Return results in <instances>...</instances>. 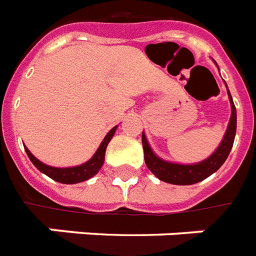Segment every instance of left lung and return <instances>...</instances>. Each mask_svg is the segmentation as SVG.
<instances>
[{"label": "left lung", "mask_w": 256, "mask_h": 256, "mask_svg": "<svg viewBox=\"0 0 256 256\" xmlns=\"http://www.w3.org/2000/svg\"><path fill=\"white\" fill-rule=\"evenodd\" d=\"M228 90V88H227ZM228 98L231 102V118L227 132L224 134L222 144H219V148H216V152L207 158L206 160H203L200 164H170L166 160H162L160 158L152 152V150L148 146L146 136L142 132V146H144V162L146 166L152 174L156 175V178H160V180L168 183H172V184H194L198 183L203 179H206L207 176H210L212 172L218 170L224 160H227V156L230 154L232 144H234L235 132H236V108L232 102V96H231L230 92H228Z\"/></svg>", "instance_id": "1"}]
</instances>
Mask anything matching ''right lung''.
Here are the masks:
<instances>
[{
  "mask_svg": "<svg viewBox=\"0 0 256 256\" xmlns=\"http://www.w3.org/2000/svg\"><path fill=\"white\" fill-rule=\"evenodd\" d=\"M116 130V128H112L110 132H108V136H104V140H102V144L98 148L96 152L92 156V158L90 160H88L86 164H81V166H77V168H52V166H48V164H42L36 158V156L32 154V152L25 148V152L29 156V160H32V164L38 168V170L46 174L49 178L54 179L60 183H65V184H73V183H80L84 182L86 179L92 178L94 175L100 171V168H102L104 160V152H106V148H108V142L112 140V136Z\"/></svg>",
  "mask_w": 256,
  "mask_h": 256,
  "instance_id": "1",
  "label": "right lung"
}]
</instances>
